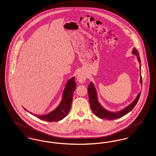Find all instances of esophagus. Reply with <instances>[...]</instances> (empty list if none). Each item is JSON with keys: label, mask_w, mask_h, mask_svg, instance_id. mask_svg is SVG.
I'll return each instance as SVG.
<instances>
[{"label": "esophagus", "mask_w": 156, "mask_h": 156, "mask_svg": "<svg viewBox=\"0 0 156 156\" xmlns=\"http://www.w3.org/2000/svg\"><path fill=\"white\" fill-rule=\"evenodd\" d=\"M87 79V75L85 74H84L83 72H80L78 75H77V77H76V80L78 82H79L80 83H83Z\"/></svg>", "instance_id": "34e87169"}]
</instances>
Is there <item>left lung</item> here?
<instances>
[{"mask_svg": "<svg viewBox=\"0 0 156 156\" xmlns=\"http://www.w3.org/2000/svg\"><path fill=\"white\" fill-rule=\"evenodd\" d=\"M132 53L136 55V57L138 60V62H139L140 65V82L141 85H142V78L141 74V60L139 57V52L137 51V49L133 48V51ZM88 95H89V103L90 109L94 112V113L100 119H108V120H114V119L120 118L128 113H129L131 111L133 110L134 106L137 103L139 98L140 96L141 92H140L136 98V99L134 100L133 102H132L130 105H129L125 108L122 109L121 111L118 112H111L106 110L105 109L104 107L101 105V104L99 103L98 101V97L97 94V89L95 88L93 82H90V84L88 85Z\"/></svg>", "mask_w": 156, "mask_h": 156, "instance_id": "left-lung-1", "label": "left lung"}]
</instances>
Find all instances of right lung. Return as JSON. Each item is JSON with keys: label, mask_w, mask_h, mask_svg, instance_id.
Returning a JSON list of instances; mask_svg holds the SVG:
<instances>
[{"label": "right lung", "mask_w": 156, "mask_h": 156, "mask_svg": "<svg viewBox=\"0 0 156 156\" xmlns=\"http://www.w3.org/2000/svg\"><path fill=\"white\" fill-rule=\"evenodd\" d=\"M76 87V84L75 81V76H73L67 81L62 93V99L59 105L54 110L47 114L43 115H36L26 110V108H23L24 109V110H26L27 112L30 113V114L41 120L47 122L59 121L67 116L71 109L73 94L74 92Z\"/></svg>", "instance_id": "1"}]
</instances>
